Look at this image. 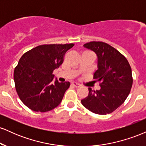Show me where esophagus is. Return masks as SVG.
<instances>
[{
  "label": "esophagus",
  "instance_id": "34e87169",
  "mask_svg": "<svg viewBox=\"0 0 146 146\" xmlns=\"http://www.w3.org/2000/svg\"><path fill=\"white\" fill-rule=\"evenodd\" d=\"M71 85L75 87V88H79V87L81 86H80V84H77V83H75V82H73V83L71 84Z\"/></svg>",
  "mask_w": 146,
  "mask_h": 146
}]
</instances>
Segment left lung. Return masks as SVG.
Returning a JSON list of instances; mask_svg holds the SVG:
<instances>
[{
    "label": "left lung",
    "mask_w": 146,
    "mask_h": 146,
    "mask_svg": "<svg viewBox=\"0 0 146 146\" xmlns=\"http://www.w3.org/2000/svg\"><path fill=\"white\" fill-rule=\"evenodd\" d=\"M98 58V69L93 79L100 83L99 90L88 88V95L81 100L92 113L106 115L113 113L128 98L132 86V69L125 57L110 44L92 41L84 44Z\"/></svg>",
    "instance_id": "8db88e82"
}]
</instances>
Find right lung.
<instances>
[{"instance_id": "right-lung-1", "label": "right lung", "mask_w": 146, "mask_h": 146, "mask_svg": "<svg viewBox=\"0 0 146 146\" xmlns=\"http://www.w3.org/2000/svg\"><path fill=\"white\" fill-rule=\"evenodd\" d=\"M73 46V43L39 45L23 55L14 69V79L17 94L26 106L44 113L60 104L70 83L56 80L53 84L52 73Z\"/></svg>"}]
</instances>
